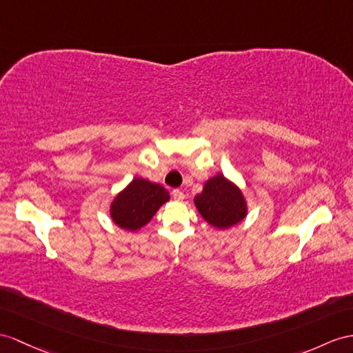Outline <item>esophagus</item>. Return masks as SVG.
Masks as SVG:
<instances>
[{
  "label": "esophagus",
  "instance_id": "esophagus-1",
  "mask_svg": "<svg viewBox=\"0 0 353 353\" xmlns=\"http://www.w3.org/2000/svg\"><path fill=\"white\" fill-rule=\"evenodd\" d=\"M172 196H174L175 201H183L184 199V192L179 190V188H175V190L172 192Z\"/></svg>",
  "mask_w": 353,
  "mask_h": 353
}]
</instances>
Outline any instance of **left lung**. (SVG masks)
I'll return each mask as SVG.
<instances>
[{"mask_svg": "<svg viewBox=\"0 0 353 353\" xmlns=\"http://www.w3.org/2000/svg\"><path fill=\"white\" fill-rule=\"evenodd\" d=\"M196 210L216 229H229L247 217V201L235 183L223 174L205 181L203 190L194 196Z\"/></svg>", "mask_w": 353, "mask_h": 353, "instance_id": "8db88e82", "label": "left lung"}]
</instances>
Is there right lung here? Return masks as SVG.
<instances>
[{
  "label": "right lung",
  "instance_id": "right-lung-1",
  "mask_svg": "<svg viewBox=\"0 0 353 353\" xmlns=\"http://www.w3.org/2000/svg\"><path fill=\"white\" fill-rule=\"evenodd\" d=\"M169 199V192L163 185L145 178H133L110 202L109 216L118 228L136 232L150 223Z\"/></svg>",
  "mask_w": 353,
  "mask_h": 353
}]
</instances>
